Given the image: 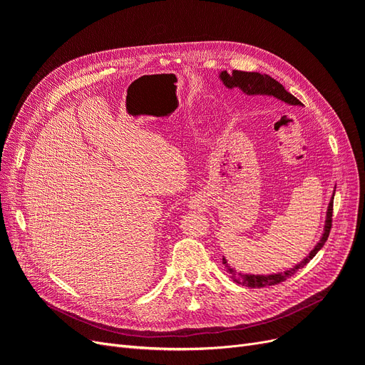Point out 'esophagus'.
<instances>
[{
  "label": "esophagus",
  "instance_id": "obj_1",
  "mask_svg": "<svg viewBox=\"0 0 365 365\" xmlns=\"http://www.w3.org/2000/svg\"><path fill=\"white\" fill-rule=\"evenodd\" d=\"M197 207H200V204H197V202H195V201L190 202V208H197Z\"/></svg>",
  "mask_w": 365,
  "mask_h": 365
}]
</instances>
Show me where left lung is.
<instances>
[{
  "instance_id": "obj_1",
  "label": "left lung",
  "mask_w": 365,
  "mask_h": 365,
  "mask_svg": "<svg viewBox=\"0 0 365 365\" xmlns=\"http://www.w3.org/2000/svg\"><path fill=\"white\" fill-rule=\"evenodd\" d=\"M220 81L224 82L225 86L228 88H235L239 86L242 91L245 94H268V96H274L280 98V101L289 103V105H300L302 102L298 101L297 97H294L291 93H288L284 90V86L277 82L275 79H272L271 76L268 74H260V73H248V71H240V70H233V73H227L222 71L220 73ZM332 215H334V201H330L329 208H327V219H326V227H324V235L322 237V240L318 242V245L311 251V254L302 262L298 263L297 267L291 268L289 271L284 272H279V274H271V275H251V274H239L236 272L233 268L228 267V263L225 260V257H222V263L225 264L227 272L231 275L233 282L242 284V286H248V288H263V286H274L279 284L284 280H288L289 277L298 271L302 269L304 264H307L311 262L315 254L322 250V247L324 245V242L329 237L330 228H332Z\"/></svg>"
}]
</instances>
